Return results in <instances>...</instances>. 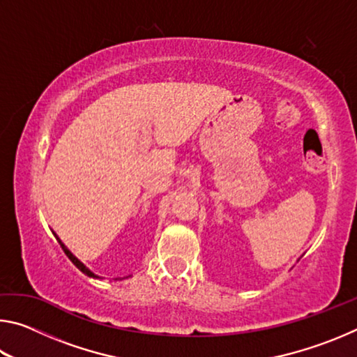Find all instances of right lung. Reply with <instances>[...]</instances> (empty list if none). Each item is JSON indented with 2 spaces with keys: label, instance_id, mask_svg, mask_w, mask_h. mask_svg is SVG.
Listing matches in <instances>:
<instances>
[{
  "label": "right lung",
  "instance_id": "add662e5",
  "mask_svg": "<svg viewBox=\"0 0 357 357\" xmlns=\"http://www.w3.org/2000/svg\"><path fill=\"white\" fill-rule=\"evenodd\" d=\"M55 236H56V234H55ZM56 239H58V243H59V245H61L63 247V250H64V253H66V255H68V258L70 259V261L72 263H74L75 266H77V268L78 269H80L82 271V273L83 274H86L88 277H93V279H99V275H96L94 273H93V271H89L88 268H86V266H84L82 261H80V259H78L75 255H72V252L68 249V247H66L63 243H61V239H59L58 236H56Z\"/></svg>",
  "mask_w": 357,
  "mask_h": 357
}]
</instances>
